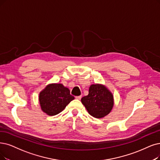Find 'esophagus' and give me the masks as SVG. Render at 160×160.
<instances>
[{
	"instance_id": "1",
	"label": "esophagus",
	"mask_w": 160,
	"mask_h": 160,
	"mask_svg": "<svg viewBox=\"0 0 160 160\" xmlns=\"http://www.w3.org/2000/svg\"><path fill=\"white\" fill-rule=\"evenodd\" d=\"M81 97H82V96H78V97H75V98L77 100H81Z\"/></svg>"
}]
</instances>
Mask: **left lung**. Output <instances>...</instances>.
Masks as SVG:
<instances>
[{
    "instance_id": "8db88e82",
    "label": "left lung",
    "mask_w": 160,
    "mask_h": 160,
    "mask_svg": "<svg viewBox=\"0 0 160 160\" xmlns=\"http://www.w3.org/2000/svg\"><path fill=\"white\" fill-rule=\"evenodd\" d=\"M81 102L91 116L102 118L111 112L113 97L106 87L96 84L89 87L88 94L81 98Z\"/></svg>"
}]
</instances>
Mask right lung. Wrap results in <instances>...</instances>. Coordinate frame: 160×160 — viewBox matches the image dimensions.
Instances as JSON below:
<instances>
[{
	"label": "right lung",
	"instance_id": "right-lung-1",
	"mask_svg": "<svg viewBox=\"0 0 160 160\" xmlns=\"http://www.w3.org/2000/svg\"><path fill=\"white\" fill-rule=\"evenodd\" d=\"M74 98L69 89L62 84L48 85L39 94L41 109L48 116L60 113Z\"/></svg>",
	"mask_w": 160,
	"mask_h": 160
}]
</instances>
